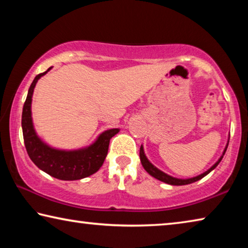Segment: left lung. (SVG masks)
Segmentation results:
<instances>
[{
	"label": "left lung",
	"instance_id": "obj_1",
	"mask_svg": "<svg viewBox=\"0 0 248 248\" xmlns=\"http://www.w3.org/2000/svg\"><path fill=\"white\" fill-rule=\"evenodd\" d=\"M230 140V139H229ZM228 145H229V142L228 144H226L225 149L223 151V154L221 155L220 158L217 159V161L216 162V164H213L211 167L208 170H205L204 173L200 174L198 176H196V177H191V178H187V179H182V178H176V177H173V176L170 175H167L166 173H164V171H162L161 170H158L157 167H155L152 163H151L148 157L145 156L144 154V150H143V146L141 145L140 148V159H141V164L142 166H143V169L148 171V173L152 176V177L156 178L158 180H161V182L165 183V184H169V185H173V186H183V185H188V184H191V183H195L197 182V180H199L201 178H203L205 175H208L210 171L216 169V167L219 165V163L221 162V159L223 158V155L225 154L226 152V149H228Z\"/></svg>",
	"mask_w": 248,
	"mask_h": 248
}]
</instances>
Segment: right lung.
Wrapping results in <instances>:
<instances>
[{
  "instance_id": "1",
  "label": "right lung",
  "mask_w": 248,
  "mask_h": 248,
  "mask_svg": "<svg viewBox=\"0 0 248 248\" xmlns=\"http://www.w3.org/2000/svg\"><path fill=\"white\" fill-rule=\"evenodd\" d=\"M40 73L33 78L28 90L22 114V128L27 153L38 169L54 178L78 180L96 173L107 156L109 141L119 132V129H109L100 133L97 139L86 148L78 150H59L49 146L37 136L31 118V100L33 89L38 79L50 71Z\"/></svg>"
}]
</instances>
